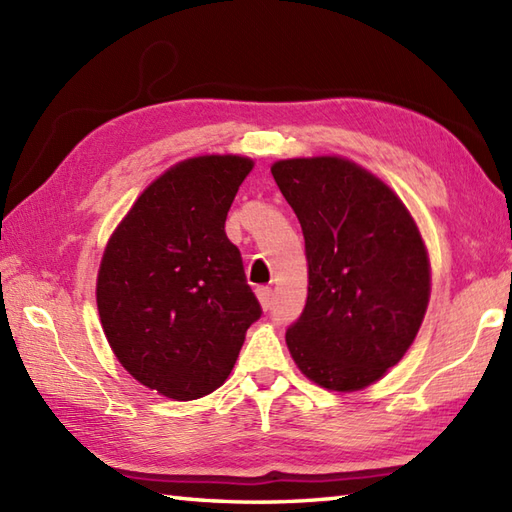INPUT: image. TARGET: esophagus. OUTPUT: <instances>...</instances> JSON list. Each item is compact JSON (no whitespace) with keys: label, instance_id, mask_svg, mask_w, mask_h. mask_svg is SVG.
I'll return each instance as SVG.
<instances>
[{"label":"esophagus","instance_id":"esophagus-1","mask_svg":"<svg viewBox=\"0 0 512 512\" xmlns=\"http://www.w3.org/2000/svg\"><path fill=\"white\" fill-rule=\"evenodd\" d=\"M257 299H259V306H262L264 310H268L270 306H273V290H270L268 286H262L257 288Z\"/></svg>","mask_w":512,"mask_h":512}]
</instances>
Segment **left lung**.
<instances>
[{"instance_id":"left-lung-1","label":"left lung","mask_w":512,"mask_h":512,"mask_svg":"<svg viewBox=\"0 0 512 512\" xmlns=\"http://www.w3.org/2000/svg\"><path fill=\"white\" fill-rule=\"evenodd\" d=\"M297 213L308 257V301L286 332L312 383L358 391L402 361L431 297L420 228L398 193L343 156L273 162Z\"/></svg>"}]
</instances>
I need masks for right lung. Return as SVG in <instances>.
<instances>
[{
  "label": "right lung",
  "mask_w": 512,
  "mask_h": 512,
  "mask_svg": "<svg viewBox=\"0 0 512 512\" xmlns=\"http://www.w3.org/2000/svg\"><path fill=\"white\" fill-rule=\"evenodd\" d=\"M255 162L180 160L138 195L103 250L96 306L114 356L171 400L211 394L231 374L262 308L224 222Z\"/></svg>",
  "instance_id": "right-lung-1"
}]
</instances>
